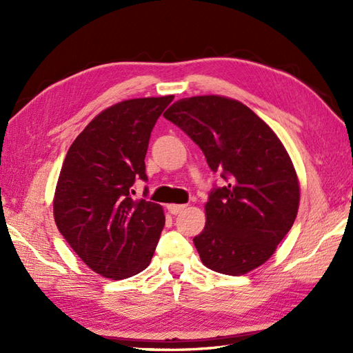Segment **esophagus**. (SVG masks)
Masks as SVG:
<instances>
[{
	"mask_svg": "<svg viewBox=\"0 0 353 353\" xmlns=\"http://www.w3.org/2000/svg\"><path fill=\"white\" fill-rule=\"evenodd\" d=\"M185 208H186V205H168V206H167L168 212H170V214H172V215L181 214Z\"/></svg>",
	"mask_w": 353,
	"mask_h": 353,
	"instance_id": "1",
	"label": "esophagus"
}]
</instances>
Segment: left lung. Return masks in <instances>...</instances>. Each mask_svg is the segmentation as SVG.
<instances>
[{
  "label": "left lung",
  "instance_id": "8db88e82",
  "mask_svg": "<svg viewBox=\"0 0 353 353\" xmlns=\"http://www.w3.org/2000/svg\"><path fill=\"white\" fill-rule=\"evenodd\" d=\"M163 117L196 142L226 182L209 192L206 226L194 236L201 262L230 276L264 264L290 232L301 200L279 138L252 109L220 95L182 99Z\"/></svg>",
  "mask_w": 353,
  "mask_h": 353
}]
</instances>
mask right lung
Instances as JSON below:
<instances>
[{
    "instance_id": "1",
    "label": "right lung",
    "mask_w": 353,
    "mask_h": 353,
    "mask_svg": "<svg viewBox=\"0 0 353 353\" xmlns=\"http://www.w3.org/2000/svg\"><path fill=\"white\" fill-rule=\"evenodd\" d=\"M174 97L125 100L97 115L72 142L54 196L57 229L85 264L109 279L147 268L165 224L162 206L134 200L147 182L150 134ZM147 188L144 197H147Z\"/></svg>"
}]
</instances>
